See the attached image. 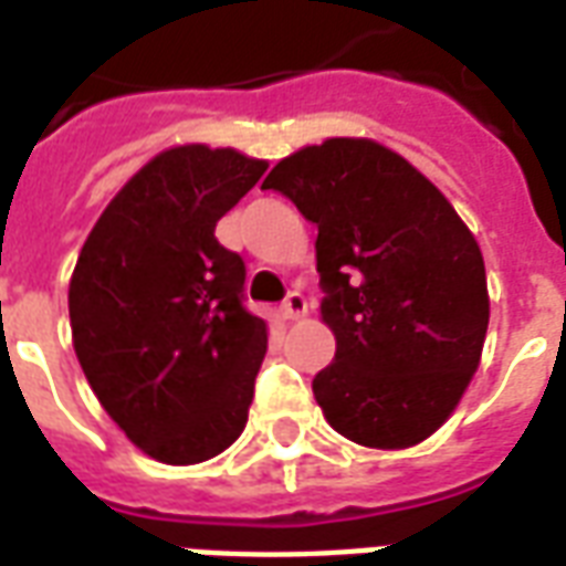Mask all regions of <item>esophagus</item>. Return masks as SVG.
<instances>
[{"label":"esophagus","instance_id":"obj_1","mask_svg":"<svg viewBox=\"0 0 566 566\" xmlns=\"http://www.w3.org/2000/svg\"><path fill=\"white\" fill-rule=\"evenodd\" d=\"M306 300H303V294H287V300H284L282 306H279V318L282 321H300L306 318Z\"/></svg>","mask_w":566,"mask_h":566}]
</instances>
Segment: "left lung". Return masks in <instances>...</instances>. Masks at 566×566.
Returning a JSON list of instances; mask_svg holds the SVG:
<instances>
[{
    "label": "left lung",
    "mask_w": 566,
    "mask_h": 566,
    "mask_svg": "<svg viewBox=\"0 0 566 566\" xmlns=\"http://www.w3.org/2000/svg\"><path fill=\"white\" fill-rule=\"evenodd\" d=\"M282 190L318 223L336 360L312 391L336 433L409 449L449 421L482 360L488 300L475 235L427 175L376 139L306 145L275 163Z\"/></svg>",
    "instance_id": "1"
}]
</instances>
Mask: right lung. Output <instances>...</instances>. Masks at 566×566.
<instances>
[{"mask_svg":"<svg viewBox=\"0 0 566 566\" xmlns=\"http://www.w3.org/2000/svg\"><path fill=\"white\" fill-rule=\"evenodd\" d=\"M266 166L199 142L160 150L81 248L75 355L108 418L154 461H209L248 424L270 327L242 308L245 263L214 227Z\"/></svg>","mask_w":566,"mask_h":566,"instance_id":"1","label":"right lung"}]
</instances>
